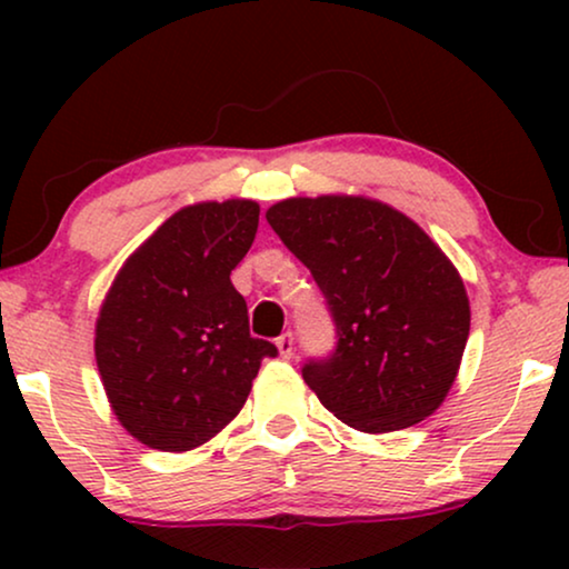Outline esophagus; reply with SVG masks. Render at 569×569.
I'll return each mask as SVG.
<instances>
[{
	"label": "esophagus",
	"mask_w": 569,
	"mask_h": 569,
	"mask_svg": "<svg viewBox=\"0 0 569 569\" xmlns=\"http://www.w3.org/2000/svg\"><path fill=\"white\" fill-rule=\"evenodd\" d=\"M277 349H279V355L284 357V360H290L292 352H295V333L292 331H284L282 337L277 339Z\"/></svg>",
	"instance_id": "1"
}]
</instances>
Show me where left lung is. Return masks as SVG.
Listing matches in <instances>:
<instances>
[{"label":"left lung","instance_id":"1","mask_svg":"<svg viewBox=\"0 0 569 569\" xmlns=\"http://www.w3.org/2000/svg\"><path fill=\"white\" fill-rule=\"evenodd\" d=\"M271 230L306 263L337 345L302 378L362 432L422 422L453 386L471 310L453 263L407 214L360 197L284 199Z\"/></svg>","mask_w":569,"mask_h":569}]
</instances>
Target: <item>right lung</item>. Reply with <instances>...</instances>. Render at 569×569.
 <instances>
[{"mask_svg": "<svg viewBox=\"0 0 569 569\" xmlns=\"http://www.w3.org/2000/svg\"><path fill=\"white\" fill-rule=\"evenodd\" d=\"M259 230V204L186 207L129 256L100 308L96 360L119 422L144 446L191 450L243 409L277 347L248 331L230 282Z\"/></svg>", "mask_w": 569, "mask_h": 569, "instance_id": "1", "label": "right lung"}]
</instances>
